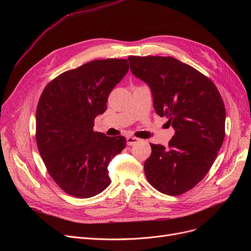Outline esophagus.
<instances>
[{
  "label": "esophagus",
  "instance_id": "obj_1",
  "mask_svg": "<svg viewBox=\"0 0 251 251\" xmlns=\"http://www.w3.org/2000/svg\"><path fill=\"white\" fill-rule=\"evenodd\" d=\"M138 138L136 137H133V136H127L126 137V142L128 146H133V144H135L136 142H138Z\"/></svg>",
  "mask_w": 251,
  "mask_h": 251
}]
</instances>
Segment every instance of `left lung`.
<instances>
[{"label":"left lung","instance_id":"obj_1","mask_svg":"<svg viewBox=\"0 0 251 251\" xmlns=\"http://www.w3.org/2000/svg\"><path fill=\"white\" fill-rule=\"evenodd\" d=\"M132 74L151 88L153 109L175 130L168 148L151 144L144 163L151 185L180 195L202 180L225 137L226 110L210 79L172 57L128 58Z\"/></svg>","mask_w":251,"mask_h":251}]
</instances>
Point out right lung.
Segmentation results:
<instances>
[{"label": "right lung", "mask_w": 251, "mask_h": 251, "mask_svg": "<svg viewBox=\"0 0 251 251\" xmlns=\"http://www.w3.org/2000/svg\"><path fill=\"white\" fill-rule=\"evenodd\" d=\"M129 70L125 59L95 60L50 81L36 109V143L48 172L66 193L88 199L111 179L108 166L125 146L123 136L94 131L110 92Z\"/></svg>", "instance_id": "add662e5"}]
</instances>
